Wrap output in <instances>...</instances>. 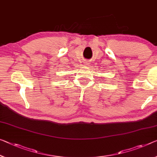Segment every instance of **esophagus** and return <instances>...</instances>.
I'll return each mask as SVG.
<instances>
[{
  "mask_svg": "<svg viewBox=\"0 0 157 157\" xmlns=\"http://www.w3.org/2000/svg\"><path fill=\"white\" fill-rule=\"evenodd\" d=\"M85 63H86V64H88V62H87V61L85 62Z\"/></svg>",
  "mask_w": 157,
  "mask_h": 157,
  "instance_id": "obj_1",
  "label": "esophagus"
}]
</instances>
